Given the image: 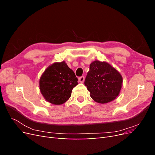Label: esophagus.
I'll list each match as a JSON object with an SVG mask.
<instances>
[{
  "label": "esophagus",
  "instance_id": "34e87169",
  "mask_svg": "<svg viewBox=\"0 0 155 155\" xmlns=\"http://www.w3.org/2000/svg\"><path fill=\"white\" fill-rule=\"evenodd\" d=\"M79 82L83 83L84 81H85V77H84V76L79 77Z\"/></svg>",
  "mask_w": 155,
  "mask_h": 155
}]
</instances>
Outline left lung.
<instances>
[{
  "instance_id": "8db88e82",
  "label": "left lung",
  "mask_w": 155,
  "mask_h": 155,
  "mask_svg": "<svg viewBox=\"0 0 155 155\" xmlns=\"http://www.w3.org/2000/svg\"><path fill=\"white\" fill-rule=\"evenodd\" d=\"M122 82L120 74L111 65L95 61L90 65L84 83L94 100L106 104L118 96Z\"/></svg>"
}]
</instances>
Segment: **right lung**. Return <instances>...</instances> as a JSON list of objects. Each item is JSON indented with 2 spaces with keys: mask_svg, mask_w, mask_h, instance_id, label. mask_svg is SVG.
<instances>
[{
  "mask_svg": "<svg viewBox=\"0 0 155 155\" xmlns=\"http://www.w3.org/2000/svg\"><path fill=\"white\" fill-rule=\"evenodd\" d=\"M78 81L75 73L66 63H55L41 76L40 91L46 100L54 105H61L69 99Z\"/></svg>",
  "mask_w": 155,
  "mask_h": 155,
  "instance_id": "obj_1",
  "label": "right lung"
}]
</instances>
